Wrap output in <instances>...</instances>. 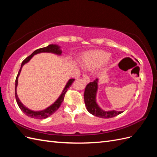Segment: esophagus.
Returning a JSON list of instances; mask_svg holds the SVG:
<instances>
[{
  "instance_id": "34e87169",
  "label": "esophagus",
  "mask_w": 157,
  "mask_h": 157,
  "mask_svg": "<svg viewBox=\"0 0 157 157\" xmlns=\"http://www.w3.org/2000/svg\"><path fill=\"white\" fill-rule=\"evenodd\" d=\"M82 78L86 82H89L90 81V78H89V76L87 75H83L82 76Z\"/></svg>"
}]
</instances>
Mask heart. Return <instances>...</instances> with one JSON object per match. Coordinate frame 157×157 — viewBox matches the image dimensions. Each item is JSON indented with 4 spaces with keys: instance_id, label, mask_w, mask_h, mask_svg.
<instances>
[{
    "instance_id": "obj_1",
    "label": "heart",
    "mask_w": 157,
    "mask_h": 157,
    "mask_svg": "<svg viewBox=\"0 0 157 157\" xmlns=\"http://www.w3.org/2000/svg\"><path fill=\"white\" fill-rule=\"evenodd\" d=\"M109 58V54L103 51H95L86 54L82 62L86 67H94L103 63Z\"/></svg>"
}]
</instances>
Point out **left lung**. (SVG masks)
<instances>
[{
    "mask_svg": "<svg viewBox=\"0 0 157 157\" xmlns=\"http://www.w3.org/2000/svg\"><path fill=\"white\" fill-rule=\"evenodd\" d=\"M97 90V79L93 82H90L86 85L84 97H85V103L88 111L92 115L97 117L101 118H111L117 115L122 113V111H104L98 106L96 101L95 97Z\"/></svg>",
    "mask_w": 157,
    "mask_h": 157,
    "instance_id": "left-lung-1",
    "label": "left lung"
}]
</instances>
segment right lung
<instances>
[{
    "mask_svg": "<svg viewBox=\"0 0 157 157\" xmlns=\"http://www.w3.org/2000/svg\"><path fill=\"white\" fill-rule=\"evenodd\" d=\"M41 52H52V53H54L56 54H61L62 51L60 50V48H59V47L57 46V45H53V44H51V45H49V46L47 47L40 48V49L35 50L32 54H31L30 56H29L28 57H27L25 60L22 62L21 67V68L19 70L18 75H17V77H16V80H15V98H16L17 103V104H18L19 108L21 109V110L26 115V116H29L31 118H35V119H38V120L45 119V118L52 116V114L55 113L56 111L58 110V108L60 107V106L61 105L62 103L63 102L66 93L67 92L68 88L71 86L72 82H74V81L75 80L74 78H71L69 80L68 82H67V85H66V86H65L63 92H62L61 95L60 96V97H59L56 101L53 104V105H52L49 107H48L47 109H46L45 110H43V111H31L29 109H27V108L24 106L21 103V102L20 101V100L18 98V96H17V95L16 88L17 86V83H18V76L20 74L21 71V68L23 67V66L25 63H27V62H28L30 60V59L33 56V55L38 54V53H41Z\"/></svg>",
    "mask_w": 157,
    "mask_h": 157,
    "instance_id": "obj_1",
    "label": "right lung"
}]
</instances>
